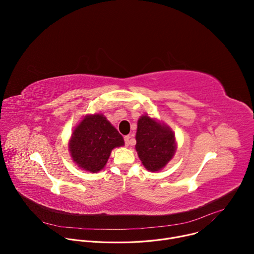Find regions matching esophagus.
I'll use <instances>...</instances> for the list:
<instances>
[{"label": "esophagus", "mask_w": 254, "mask_h": 254, "mask_svg": "<svg viewBox=\"0 0 254 254\" xmlns=\"http://www.w3.org/2000/svg\"><path fill=\"white\" fill-rule=\"evenodd\" d=\"M125 143H126L127 147L129 146V143H130V136L129 135H126L125 136Z\"/></svg>", "instance_id": "1"}]
</instances>
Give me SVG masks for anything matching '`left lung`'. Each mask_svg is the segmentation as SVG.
Segmentation results:
<instances>
[{"mask_svg": "<svg viewBox=\"0 0 254 254\" xmlns=\"http://www.w3.org/2000/svg\"><path fill=\"white\" fill-rule=\"evenodd\" d=\"M135 150L142 165L151 172L163 169L176 152L174 131L149 116L137 121Z\"/></svg>", "mask_w": 254, "mask_h": 254, "instance_id": "8db88e82", "label": "left lung"}]
</instances>
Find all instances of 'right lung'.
Masks as SVG:
<instances>
[{
    "mask_svg": "<svg viewBox=\"0 0 254 254\" xmlns=\"http://www.w3.org/2000/svg\"><path fill=\"white\" fill-rule=\"evenodd\" d=\"M125 144L123 135L101 114L85 116L72 132L69 151L72 160L82 170H102L113 149Z\"/></svg>",
    "mask_w": 254,
    "mask_h": 254,
    "instance_id": "right-lung-1",
    "label": "right lung"
}]
</instances>
